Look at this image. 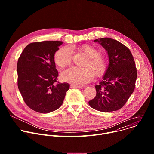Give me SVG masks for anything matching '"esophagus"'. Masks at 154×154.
Instances as JSON below:
<instances>
[{
  "label": "esophagus",
  "mask_w": 154,
  "mask_h": 154,
  "mask_svg": "<svg viewBox=\"0 0 154 154\" xmlns=\"http://www.w3.org/2000/svg\"><path fill=\"white\" fill-rule=\"evenodd\" d=\"M71 88H82V87L80 86H77V85H75L74 84H71Z\"/></svg>",
  "instance_id": "esophagus-1"
}]
</instances>
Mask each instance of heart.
Returning a JSON list of instances; mask_svg holds the SVG:
<instances>
[{
	"label": "heart",
	"mask_w": 154,
	"mask_h": 154,
	"mask_svg": "<svg viewBox=\"0 0 154 154\" xmlns=\"http://www.w3.org/2000/svg\"><path fill=\"white\" fill-rule=\"evenodd\" d=\"M80 49L90 57L89 61L86 64V66L88 67L84 68L71 67L61 72V78L64 82L81 86L93 79L94 73L93 69L97 75H103L107 69V64L106 60L99 55V51L94 47L85 45L82 46ZM72 54L73 50L71 46L60 48L56 52L54 56L56 64L61 68L66 66L71 62ZM89 66L93 69H91Z\"/></svg>",
	"instance_id": "heart-1"
}]
</instances>
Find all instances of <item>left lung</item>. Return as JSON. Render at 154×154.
<instances>
[{
  "instance_id": "1",
  "label": "left lung",
  "mask_w": 154,
  "mask_h": 154,
  "mask_svg": "<svg viewBox=\"0 0 154 154\" xmlns=\"http://www.w3.org/2000/svg\"><path fill=\"white\" fill-rule=\"evenodd\" d=\"M107 51L109 64L99 85L96 97L89 101L91 107L102 112L118 110L133 93L137 77L134 57L129 49L117 40L95 39Z\"/></svg>"
}]
</instances>
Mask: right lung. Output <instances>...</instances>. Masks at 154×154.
Returning a JSON list of instances; mask_svg holds the SVG:
<instances>
[{
    "instance_id": "right-lung-1",
    "label": "right lung",
    "mask_w": 154,
    "mask_h": 154,
    "mask_svg": "<svg viewBox=\"0 0 154 154\" xmlns=\"http://www.w3.org/2000/svg\"><path fill=\"white\" fill-rule=\"evenodd\" d=\"M60 41L32 42L20 54L17 64V86L27 105L33 110L48 113L63 103L69 88L68 83L57 82L55 52Z\"/></svg>"
}]
</instances>
